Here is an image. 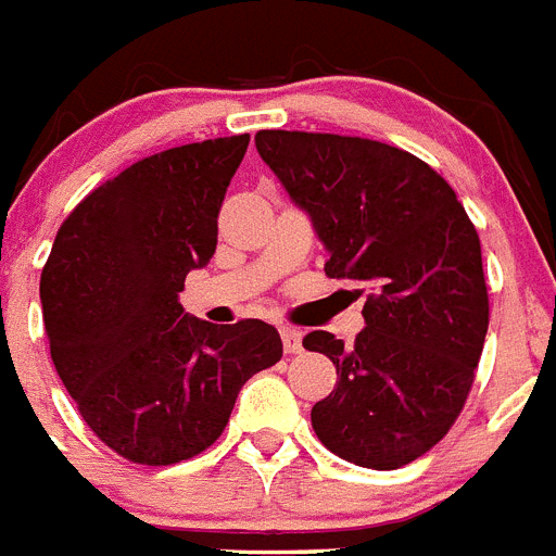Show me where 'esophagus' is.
<instances>
[{"label":"esophagus","mask_w":556,"mask_h":556,"mask_svg":"<svg viewBox=\"0 0 556 556\" xmlns=\"http://www.w3.org/2000/svg\"><path fill=\"white\" fill-rule=\"evenodd\" d=\"M279 336H282V346L288 355H296V352H302V332H299L296 327H282V330H279Z\"/></svg>","instance_id":"1"}]
</instances>
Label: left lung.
Returning <instances> with one entry per match:
<instances>
[{"instance_id":"obj_1","label":"left lung","mask_w":556,"mask_h":556,"mask_svg":"<svg viewBox=\"0 0 556 556\" xmlns=\"http://www.w3.org/2000/svg\"><path fill=\"white\" fill-rule=\"evenodd\" d=\"M254 142L330 251L327 277L369 291L355 344L325 330L302 341L338 371L313 431L352 465L397 470L451 431L470 394L490 325L479 231L445 178L394 144L307 131Z\"/></svg>"}]
</instances>
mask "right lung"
<instances>
[{
    "label": "right lung",
    "instance_id": "right-lung-1",
    "mask_svg": "<svg viewBox=\"0 0 556 556\" xmlns=\"http://www.w3.org/2000/svg\"><path fill=\"white\" fill-rule=\"evenodd\" d=\"M249 134L153 153L70 212L41 271L58 378L100 442L176 465L224 433L245 380L282 358L260 318L210 325L178 293L218 245V212Z\"/></svg>",
    "mask_w": 556,
    "mask_h": 556
}]
</instances>
